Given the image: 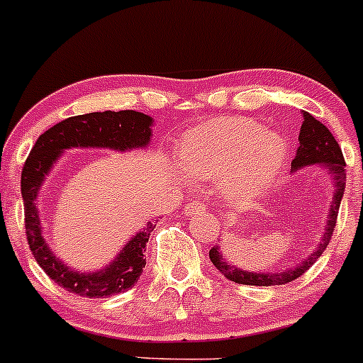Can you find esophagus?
Masks as SVG:
<instances>
[{"mask_svg":"<svg viewBox=\"0 0 363 363\" xmlns=\"http://www.w3.org/2000/svg\"><path fill=\"white\" fill-rule=\"evenodd\" d=\"M206 211V203L199 202V200H193V202L186 203L184 214H200Z\"/></svg>","mask_w":363,"mask_h":363,"instance_id":"1","label":"esophagus"}]
</instances>
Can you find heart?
I'll return each instance as SVG.
<instances>
[{"instance_id": "heart-1", "label": "heart", "mask_w": 363, "mask_h": 363, "mask_svg": "<svg viewBox=\"0 0 363 363\" xmlns=\"http://www.w3.org/2000/svg\"><path fill=\"white\" fill-rule=\"evenodd\" d=\"M286 157V138L246 117L214 118L193 129L179 150L189 177L223 181L235 196L262 193Z\"/></svg>"}]
</instances>
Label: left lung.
I'll list each match as a JSON object with an SVG mask.
<instances>
[{"label":"left lung","mask_w":363,"mask_h":363,"mask_svg":"<svg viewBox=\"0 0 363 363\" xmlns=\"http://www.w3.org/2000/svg\"><path fill=\"white\" fill-rule=\"evenodd\" d=\"M298 140H300V147H298L296 156H294L293 163H291V168L296 172L300 170V168L311 167V164H325V167L328 168L330 174H332L333 184H335L325 234H323L318 246L312 250L311 255L301 259V262L298 264L296 267H293V269L266 271V273L239 269L234 264L228 262L227 259H223V255H221L218 246H213V248L209 250L211 262L216 266L218 271L223 273V277H227L232 282L242 284V286L262 287L286 286V284L293 282L298 277L303 275L308 267H312V264L321 257V253L325 252L330 239H332V234L333 230H335L337 225V214H339L340 200H342L344 188H346V161H344L342 150H340L339 143L333 138L330 129L326 128V125H323L319 121H315V118L312 117L311 113H307V111H303V124H301L300 138Z\"/></svg>","instance_id":"1"}]
</instances>
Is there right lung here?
I'll use <instances>...</instances> for the list:
<instances>
[{
    "label": "right lung",
    "instance_id": "obj_1",
    "mask_svg": "<svg viewBox=\"0 0 363 363\" xmlns=\"http://www.w3.org/2000/svg\"><path fill=\"white\" fill-rule=\"evenodd\" d=\"M152 117L140 111H96V113L77 115L65 118L38 136L28 156L21 174V193L24 202V227L28 245L38 266L45 275L69 293L83 298H104L124 293L138 282L145 267V246L149 242L154 223L133 235L104 269L94 273H77L70 269L49 250L42 238L40 218H38L37 196L45 175L60 154L72 147H99V149L131 150L149 145L152 136Z\"/></svg>",
    "mask_w": 363,
    "mask_h": 363
}]
</instances>
